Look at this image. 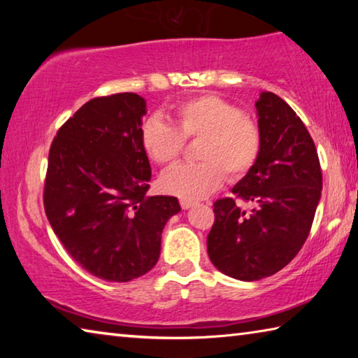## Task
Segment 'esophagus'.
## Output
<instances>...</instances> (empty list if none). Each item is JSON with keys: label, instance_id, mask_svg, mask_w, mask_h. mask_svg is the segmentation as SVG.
I'll return each mask as SVG.
<instances>
[{"label": "esophagus", "instance_id": "1", "mask_svg": "<svg viewBox=\"0 0 358 358\" xmlns=\"http://www.w3.org/2000/svg\"><path fill=\"white\" fill-rule=\"evenodd\" d=\"M180 205H181V208H183V210H187V208L192 207L194 202H192V201H185V199H181Z\"/></svg>", "mask_w": 358, "mask_h": 358}]
</instances>
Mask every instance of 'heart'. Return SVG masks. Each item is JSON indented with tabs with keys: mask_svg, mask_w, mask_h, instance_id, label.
<instances>
[{
	"mask_svg": "<svg viewBox=\"0 0 358 358\" xmlns=\"http://www.w3.org/2000/svg\"><path fill=\"white\" fill-rule=\"evenodd\" d=\"M170 123L151 117L142 124V148L156 164H171L180 156L185 141L201 138L197 157L202 162L177 164L162 175V189L199 201L224 183L226 172L241 177L256 164L262 148V134L252 118L238 107L215 94L183 101L169 113Z\"/></svg>",
	"mask_w": 358,
	"mask_h": 358,
	"instance_id": "obj_1",
	"label": "heart"
}]
</instances>
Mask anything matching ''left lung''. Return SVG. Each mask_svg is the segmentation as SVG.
<instances>
[{
  "instance_id": "left-lung-1",
  "label": "left lung",
  "mask_w": 358,
  "mask_h": 358,
  "mask_svg": "<svg viewBox=\"0 0 358 358\" xmlns=\"http://www.w3.org/2000/svg\"><path fill=\"white\" fill-rule=\"evenodd\" d=\"M256 108L262 148L232 189L254 208L246 213L232 197L216 201L207 237L211 262L240 281L275 275L299 254L322 191L316 145L299 115L270 92L260 93Z\"/></svg>"
}]
</instances>
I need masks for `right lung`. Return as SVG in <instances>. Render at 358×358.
Segmentation results:
<instances>
[{"instance_id": "1", "label": "right lung", "mask_w": 358, "mask_h": 358, "mask_svg": "<svg viewBox=\"0 0 358 358\" xmlns=\"http://www.w3.org/2000/svg\"><path fill=\"white\" fill-rule=\"evenodd\" d=\"M145 113L136 93L94 98L58 129L48 153L47 220L82 268L112 282L153 268L162 229L181 210L177 197L147 196Z\"/></svg>"}]
</instances>
